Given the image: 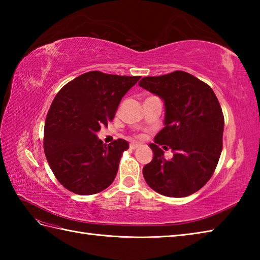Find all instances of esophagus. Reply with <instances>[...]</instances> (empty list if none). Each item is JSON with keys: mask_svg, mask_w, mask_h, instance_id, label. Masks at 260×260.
<instances>
[{"mask_svg": "<svg viewBox=\"0 0 260 260\" xmlns=\"http://www.w3.org/2000/svg\"><path fill=\"white\" fill-rule=\"evenodd\" d=\"M141 145L139 144V143H131L129 144V147L131 150H136V148H139Z\"/></svg>", "mask_w": 260, "mask_h": 260, "instance_id": "34e87169", "label": "esophagus"}]
</instances>
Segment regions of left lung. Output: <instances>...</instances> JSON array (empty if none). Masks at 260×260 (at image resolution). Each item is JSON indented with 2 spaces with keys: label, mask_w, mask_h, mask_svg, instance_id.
<instances>
[{
  "label": "left lung",
  "mask_w": 260,
  "mask_h": 260,
  "mask_svg": "<svg viewBox=\"0 0 260 260\" xmlns=\"http://www.w3.org/2000/svg\"><path fill=\"white\" fill-rule=\"evenodd\" d=\"M140 87L164 102V128L150 147L153 159L143 168L146 183L159 194L183 198L211 178L222 151L224 119L218 98L206 82L184 71L144 77ZM159 145L170 147L167 160Z\"/></svg>",
  "instance_id": "1"
}]
</instances>
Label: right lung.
Here are the masks:
<instances>
[{"mask_svg": "<svg viewBox=\"0 0 260 260\" xmlns=\"http://www.w3.org/2000/svg\"><path fill=\"white\" fill-rule=\"evenodd\" d=\"M141 77L89 71L61 88L45 124V153L52 172L66 189L90 196L115 180L125 140L104 144L96 133L115 117L125 93Z\"/></svg>", "mask_w": 260, "mask_h": 260, "instance_id": "right-lung-1", "label": "right lung"}]
</instances>
